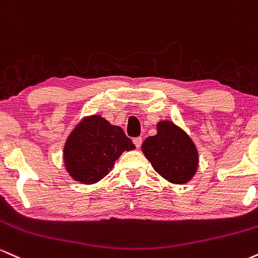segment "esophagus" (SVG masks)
Masks as SVG:
<instances>
[{
  "instance_id": "esophagus-1",
  "label": "esophagus",
  "mask_w": 258,
  "mask_h": 258,
  "mask_svg": "<svg viewBox=\"0 0 258 258\" xmlns=\"http://www.w3.org/2000/svg\"><path fill=\"white\" fill-rule=\"evenodd\" d=\"M133 142H134V145L136 146V148H140L141 147V144H142V138L133 139Z\"/></svg>"
}]
</instances>
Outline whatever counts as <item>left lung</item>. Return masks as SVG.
I'll use <instances>...</instances> for the list:
<instances>
[{
  "label": "left lung",
  "mask_w": 258,
  "mask_h": 258,
  "mask_svg": "<svg viewBox=\"0 0 258 258\" xmlns=\"http://www.w3.org/2000/svg\"><path fill=\"white\" fill-rule=\"evenodd\" d=\"M141 151L154 170L170 183L189 182L198 170L199 153L195 141L172 120H159L157 134L148 136Z\"/></svg>",
  "instance_id": "left-lung-1"
}]
</instances>
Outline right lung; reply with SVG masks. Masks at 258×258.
I'll return each mask as SVG.
<instances>
[{
	"instance_id": "obj_1",
	"label": "right lung",
	"mask_w": 258,
	"mask_h": 258,
	"mask_svg": "<svg viewBox=\"0 0 258 258\" xmlns=\"http://www.w3.org/2000/svg\"><path fill=\"white\" fill-rule=\"evenodd\" d=\"M135 148L123 129L100 114L83 117L63 145L66 171L77 182L93 184L102 180L124 151Z\"/></svg>"
}]
</instances>
